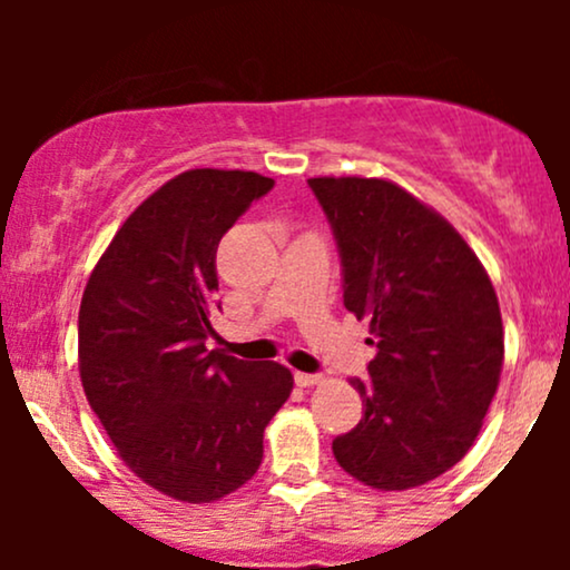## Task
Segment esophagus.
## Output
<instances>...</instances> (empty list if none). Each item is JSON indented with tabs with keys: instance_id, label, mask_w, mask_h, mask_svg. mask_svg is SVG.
I'll return each instance as SVG.
<instances>
[{
	"instance_id": "1",
	"label": "esophagus",
	"mask_w": 570,
	"mask_h": 570,
	"mask_svg": "<svg viewBox=\"0 0 570 570\" xmlns=\"http://www.w3.org/2000/svg\"><path fill=\"white\" fill-rule=\"evenodd\" d=\"M294 383H297L299 389H311V385L324 383V377L322 375H311V372H294Z\"/></svg>"
}]
</instances>
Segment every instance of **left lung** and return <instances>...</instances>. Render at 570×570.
<instances>
[{
	"mask_svg": "<svg viewBox=\"0 0 570 570\" xmlns=\"http://www.w3.org/2000/svg\"><path fill=\"white\" fill-rule=\"evenodd\" d=\"M343 259V303L370 322L356 429L332 442L351 476L410 490L469 453L503 367L501 307L472 246L389 179L313 176Z\"/></svg>",
	"mask_w": 570,
	"mask_h": 570,
	"instance_id": "1",
	"label": "left lung"
}]
</instances>
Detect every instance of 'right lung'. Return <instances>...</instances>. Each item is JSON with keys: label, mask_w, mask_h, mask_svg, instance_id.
<instances>
[{"label": "right lung", "mask_w": 570, "mask_h": 570, "mask_svg": "<svg viewBox=\"0 0 570 570\" xmlns=\"http://www.w3.org/2000/svg\"><path fill=\"white\" fill-rule=\"evenodd\" d=\"M273 179L189 168L122 222L82 292L80 381L122 463L163 495L212 503L263 463V434L292 394L278 362L206 348L217 246Z\"/></svg>", "instance_id": "obj_1"}]
</instances>
